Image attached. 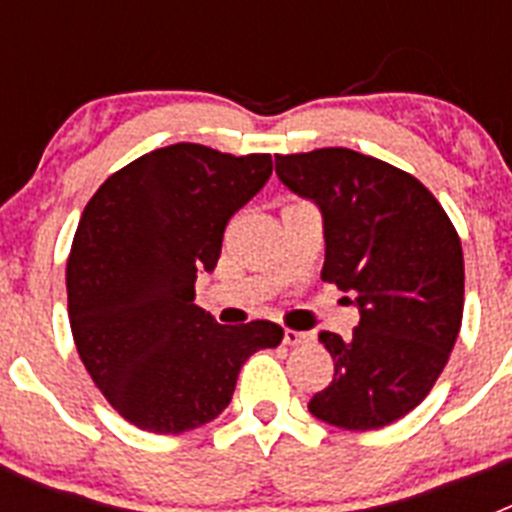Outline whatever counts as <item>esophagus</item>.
<instances>
[{
  "mask_svg": "<svg viewBox=\"0 0 512 512\" xmlns=\"http://www.w3.org/2000/svg\"><path fill=\"white\" fill-rule=\"evenodd\" d=\"M282 341L284 346H302V343L310 341V336H307V333H300V330H284Z\"/></svg>",
  "mask_w": 512,
  "mask_h": 512,
  "instance_id": "obj_1",
  "label": "esophagus"
}]
</instances>
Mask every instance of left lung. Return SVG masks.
I'll return each mask as SVG.
<instances>
[{
  "label": "left lung",
  "mask_w": 512,
  "mask_h": 512,
  "mask_svg": "<svg viewBox=\"0 0 512 512\" xmlns=\"http://www.w3.org/2000/svg\"><path fill=\"white\" fill-rule=\"evenodd\" d=\"M279 182L323 217V279L351 292L354 336L320 333L333 382L307 410L346 431H372L418 408L449 361L464 310L454 225L415 176L348 148L277 156Z\"/></svg>",
  "instance_id": "obj_1"
}]
</instances>
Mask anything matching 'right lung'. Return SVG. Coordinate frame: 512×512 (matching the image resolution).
<instances>
[{"mask_svg": "<svg viewBox=\"0 0 512 512\" xmlns=\"http://www.w3.org/2000/svg\"><path fill=\"white\" fill-rule=\"evenodd\" d=\"M269 176V153L176 143L112 174L84 207L66 264L71 333L102 395L143 431L215 420L248 356L282 343L277 323L220 325L194 305L225 225Z\"/></svg>", "mask_w": 512, "mask_h": 512, "instance_id": "obj_1", "label": "right lung"}]
</instances>
